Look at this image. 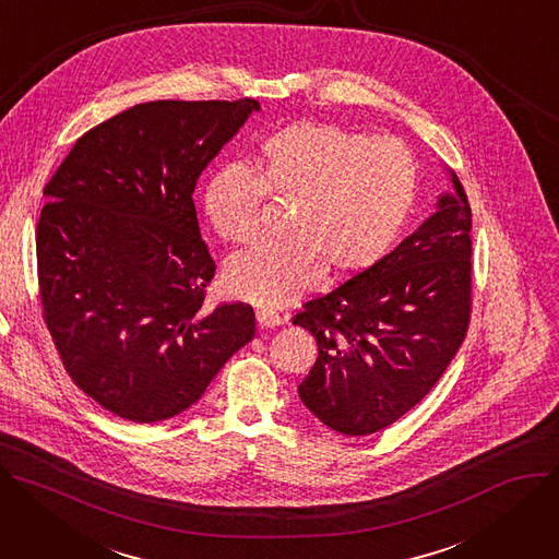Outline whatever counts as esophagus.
I'll list each match as a JSON object with an SVG mask.
<instances>
[{
    "instance_id": "1",
    "label": "esophagus",
    "mask_w": 559,
    "mask_h": 559,
    "mask_svg": "<svg viewBox=\"0 0 559 559\" xmlns=\"http://www.w3.org/2000/svg\"><path fill=\"white\" fill-rule=\"evenodd\" d=\"M255 318H258V324H260L262 329H275V326L284 324V318H282V316H277V313H273V311H266V308H260V311L255 313Z\"/></svg>"
}]
</instances>
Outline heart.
I'll return each mask as SVG.
<instances>
[{"label":"heart","instance_id":"heart-1","mask_svg":"<svg viewBox=\"0 0 559 559\" xmlns=\"http://www.w3.org/2000/svg\"><path fill=\"white\" fill-rule=\"evenodd\" d=\"M419 168L395 138H368L329 121H297L262 140L253 173L228 164L204 186V213L230 243L255 237L262 195L293 200L284 235L235 255L226 288L262 308L311 290L329 271L353 277L376 266L402 235Z\"/></svg>","mask_w":559,"mask_h":559}]
</instances>
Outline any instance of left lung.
Instances as JSON below:
<instances>
[{
    "label": "left lung",
    "mask_w": 559,
    "mask_h": 559,
    "mask_svg": "<svg viewBox=\"0 0 559 559\" xmlns=\"http://www.w3.org/2000/svg\"><path fill=\"white\" fill-rule=\"evenodd\" d=\"M453 191L376 266L304 304L293 318L318 342L299 400L342 436H370L428 395L471 318V204Z\"/></svg>",
    "instance_id": "obj_1"
}]
</instances>
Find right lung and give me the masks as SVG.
<instances>
[{
	"mask_svg": "<svg viewBox=\"0 0 559 559\" xmlns=\"http://www.w3.org/2000/svg\"><path fill=\"white\" fill-rule=\"evenodd\" d=\"M258 99L138 104L84 133L37 222L44 322L71 380L138 424L193 406L255 335L248 304L204 308L215 262L193 193Z\"/></svg>",
	"mask_w": 559,
	"mask_h": 559,
	"instance_id": "1",
	"label": "right lung"
}]
</instances>
